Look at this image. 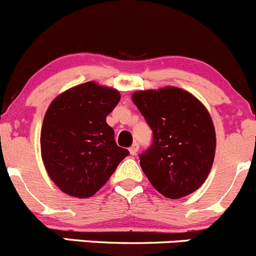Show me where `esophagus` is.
I'll return each instance as SVG.
<instances>
[{"label":"esophagus","instance_id":"esophagus-1","mask_svg":"<svg viewBox=\"0 0 256 256\" xmlns=\"http://www.w3.org/2000/svg\"><path fill=\"white\" fill-rule=\"evenodd\" d=\"M138 150H140V144H138V143H133L132 147L130 148V153L132 156H136V154H137Z\"/></svg>","mask_w":256,"mask_h":256}]
</instances>
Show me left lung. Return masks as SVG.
Listing matches in <instances>:
<instances>
[{
    "label": "left lung",
    "instance_id": "8db88e82",
    "mask_svg": "<svg viewBox=\"0 0 256 256\" xmlns=\"http://www.w3.org/2000/svg\"><path fill=\"white\" fill-rule=\"evenodd\" d=\"M132 100L153 133L150 147L140 154L152 186L168 198L196 191L208 178L215 157V128L208 109L174 86L140 90Z\"/></svg>",
    "mask_w": 256,
    "mask_h": 256
}]
</instances>
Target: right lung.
Listing matches in <instances>:
<instances>
[{
	"instance_id": "1",
	"label": "right lung",
	"mask_w": 256,
	"mask_h": 256,
	"mask_svg": "<svg viewBox=\"0 0 256 256\" xmlns=\"http://www.w3.org/2000/svg\"><path fill=\"white\" fill-rule=\"evenodd\" d=\"M118 90L88 82L54 99L41 128V157L62 192L85 198L98 192L130 154L116 146L106 116L119 103Z\"/></svg>"
}]
</instances>
